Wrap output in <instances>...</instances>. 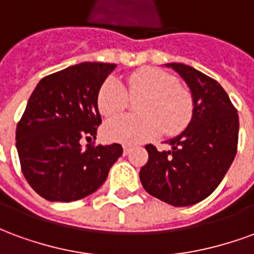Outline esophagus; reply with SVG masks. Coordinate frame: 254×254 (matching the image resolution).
Segmentation results:
<instances>
[{
  "mask_svg": "<svg viewBox=\"0 0 254 254\" xmlns=\"http://www.w3.org/2000/svg\"><path fill=\"white\" fill-rule=\"evenodd\" d=\"M130 147H129V145H124V155H127L129 154V152H130Z\"/></svg>",
  "mask_w": 254,
  "mask_h": 254,
  "instance_id": "1",
  "label": "esophagus"
}]
</instances>
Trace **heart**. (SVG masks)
<instances>
[{
    "mask_svg": "<svg viewBox=\"0 0 254 254\" xmlns=\"http://www.w3.org/2000/svg\"><path fill=\"white\" fill-rule=\"evenodd\" d=\"M129 94L141 96L137 103L140 116L117 117L106 124L105 136L111 141L134 144L159 136L182 132L191 118V99L185 88L176 84L169 73L156 67H143L127 78ZM102 116L114 117L127 109V94L117 78H106L96 95Z\"/></svg>",
    "mask_w": 254,
    "mask_h": 254,
    "instance_id": "obj_1",
    "label": "heart"
}]
</instances>
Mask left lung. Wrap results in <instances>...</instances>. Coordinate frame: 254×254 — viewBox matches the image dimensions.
Listing matches in <instances>:
<instances>
[{
    "label": "left lung",
    "mask_w": 254,
    "mask_h": 254,
    "mask_svg": "<svg viewBox=\"0 0 254 254\" xmlns=\"http://www.w3.org/2000/svg\"><path fill=\"white\" fill-rule=\"evenodd\" d=\"M188 84L193 116L188 127L159 152L145 145L148 162L140 170V181L151 196L174 207H188L212 193L237 154L240 121L222 85L185 64H166Z\"/></svg>",
    "instance_id": "1"
}]
</instances>
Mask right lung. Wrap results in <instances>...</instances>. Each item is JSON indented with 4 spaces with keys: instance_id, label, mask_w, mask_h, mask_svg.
<instances>
[{
    "instance_id": "add662e5",
    "label": "right lung",
    "mask_w": 254,
    "mask_h": 254,
    "mask_svg": "<svg viewBox=\"0 0 254 254\" xmlns=\"http://www.w3.org/2000/svg\"><path fill=\"white\" fill-rule=\"evenodd\" d=\"M116 64L81 63L49 74L31 94L16 127L21 171L49 201L70 202L98 190L122 155L120 144L87 145L102 124L96 95Z\"/></svg>"
}]
</instances>
